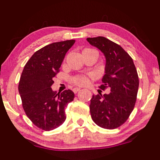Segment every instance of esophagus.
Masks as SVG:
<instances>
[{
	"instance_id": "34e87169",
	"label": "esophagus",
	"mask_w": 160,
	"mask_h": 160,
	"mask_svg": "<svg viewBox=\"0 0 160 160\" xmlns=\"http://www.w3.org/2000/svg\"><path fill=\"white\" fill-rule=\"evenodd\" d=\"M80 89H81V88H73V89H72V91L74 92L75 93H76L77 92L80 91Z\"/></svg>"
}]
</instances>
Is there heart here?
<instances>
[{"mask_svg": "<svg viewBox=\"0 0 160 160\" xmlns=\"http://www.w3.org/2000/svg\"><path fill=\"white\" fill-rule=\"evenodd\" d=\"M92 51H96L93 49H91V48H85V49L83 50L82 53H84V52H92ZM89 76H84V75H80V76H77L75 77H72L71 78V82H72L73 84H77V85L79 86H84L86 85L89 82Z\"/></svg>", "mask_w": 160, "mask_h": 160, "instance_id": "1", "label": "heart"}]
</instances>
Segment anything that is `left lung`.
Instances as JSON below:
<instances>
[{
	"label": "left lung",
	"instance_id": "obj_1",
	"mask_svg": "<svg viewBox=\"0 0 160 160\" xmlns=\"http://www.w3.org/2000/svg\"><path fill=\"white\" fill-rule=\"evenodd\" d=\"M87 40L106 57V73L99 88L111 89L108 94L93 95L90 104L92 120L102 128H118L127 121L136 105L139 85L136 68L132 58L117 43L103 37Z\"/></svg>",
	"mask_w": 160,
	"mask_h": 160
}]
</instances>
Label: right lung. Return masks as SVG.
Segmentation results:
<instances>
[{
    "mask_svg": "<svg viewBox=\"0 0 160 160\" xmlns=\"http://www.w3.org/2000/svg\"><path fill=\"white\" fill-rule=\"evenodd\" d=\"M75 42H53L37 51L20 77L18 92L23 109L32 123L42 130H52L63 124L67 118L65 108L74 99L71 90L56 93L51 87L66 53Z\"/></svg>",
    "mask_w": 160,
    "mask_h": 160,
    "instance_id": "right-lung-1",
    "label": "right lung"
}]
</instances>
